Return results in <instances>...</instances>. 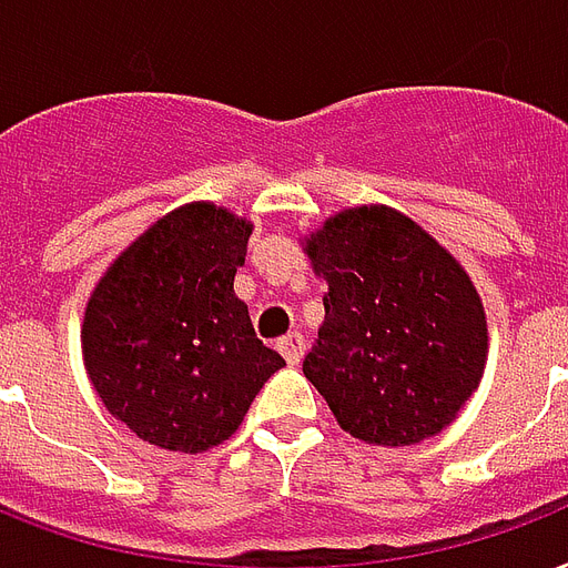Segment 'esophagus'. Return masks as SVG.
Returning <instances> with one entry per match:
<instances>
[{
  "instance_id": "34e87169",
  "label": "esophagus",
  "mask_w": 568,
  "mask_h": 568,
  "mask_svg": "<svg viewBox=\"0 0 568 568\" xmlns=\"http://www.w3.org/2000/svg\"><path fill=\"white\" fill-rule=\"evenodd\" d=\"M278 353L284 355V362L296 367V364L302 362V358H305V337H302V334H298V332L287 334V337H281V341H278Z\"/></svg>"
}]
</instances>
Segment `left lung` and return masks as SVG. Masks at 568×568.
Returning <instances> with one entry per match:
<instances>
[{
	"instance_id": "8db88e82",
	"label": "left lung",
	"mask_w": 568,
	"mask_h": 568,
	"mask_svg": "<svg viewBox=\"0 0 568 568\" xmlns=\"http://www.w3.org/2000/svg\"><path fill=\"white\" fill-rule=\"evenodd\" d=\"M305 252L328 293L302 371L337 424L385 447L442 433L480 385L489 349L463 266L388 206L337 213Z\"/></svg>"
}]
</instances>
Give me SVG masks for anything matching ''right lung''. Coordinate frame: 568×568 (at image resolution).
<instances>
[{
  "mask_svg": "<svg viewBox=\"0 0 568 568\" xmlns=\"http://www.w3.org/2000/svg\"><path fill=\"white\" fill-rule=\"evenodd\" d=\"M252 224L222 206L186 204L148 227L88 302L82 355L105 408L162 450L222 444L272 373L234 275Z\"/></svg>",
  "mask_w": 568,
  "mask_h": 568,
  "instance_id": "obj_1",
  "label": "right lung"
}]
</instances>
